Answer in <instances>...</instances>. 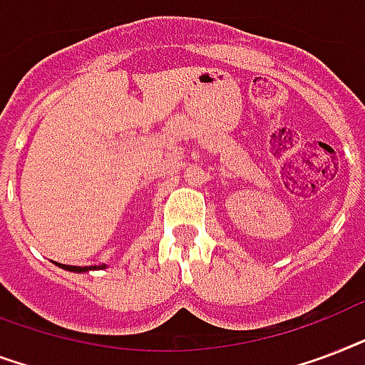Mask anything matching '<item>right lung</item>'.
<instances>
[{
  "mask_svg": "<svg viewBox=\"0 0 365 365\" xmlns=\"http://www.w3.org/2000/svg\"><path fill=\"white\" fill-rule=\"evenodd\" d=\"M55 264H58L68 272H89V270H97V268H106V264H101V267H70V264H61V262H55Z\"/></svg>",
  "mask_w": 365,
  "mask_h": 365,
  "instance_id": "right-lung-1",
  "label": "right lung"
}]
</instances>
